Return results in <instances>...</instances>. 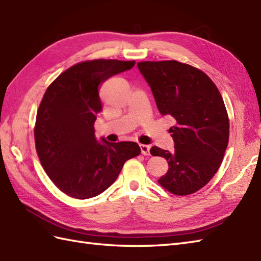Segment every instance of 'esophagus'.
<instances>
[{
  "mask_svg": "<svg viewBox=\"0 0 261 261\" xmlns=\"http://www.w3.org/2000/svg\"><path fill=\"white\" fill-rule=\"evenodd\" d=\"M139 147H141V151H142V154H143V155L147 156V155H149V154H150V152H149L150 147H149L148 145H144V144H142V145H139Z\"/></svg>",
  "mask_w": 261,
  "mask_h": 261,
  "instance_id": "obj_1",
  "label": "esophagus"
}]
</instances>
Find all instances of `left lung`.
Segmentation results:
<instances>
[{"instance_id":"left-lung-1","label":"left lung","mask_w":261,"mask_h":261,"mask_svg":"<svg viewBox=\"0 0 261 261\" xmlns=\"http://www.w3.org/2000/svg\"><path fill=\"white\" fill-rule=\"evenodd\" d=\"M149 85L157 109L173 119L169 128L173 151L152 146L168 171L158 182L175 195L193 194L213 178L224 158L229 138V119L221 95L208 76L177 61L137 63Z\"/></svg>"}]
</instances>
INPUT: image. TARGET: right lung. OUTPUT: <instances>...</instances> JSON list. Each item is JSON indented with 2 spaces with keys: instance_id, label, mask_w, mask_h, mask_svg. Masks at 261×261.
Returning a JSON list of instances; mask_svg holds the SVG:
<instances>
[{
  "instance_id": "1",
  "label": "right lung",
  "mask_w": 261,
  "mask_h": 261,
  "mask_svg": "<svg viewBox=\"0 0 261 261\" xmlns=\"http://www.w3.org/2000/svg\"><path fill=\"white\" fill-rule=\"evenodd\" d=\"M134 65L135 61L82 62L63 72L44 94L34 129L36 151L50 180L73 198L101 194L125 162L141 154L137 143L98 141L94 129L101 111L99 85Z\"/></svg>"
}]
</instances>
